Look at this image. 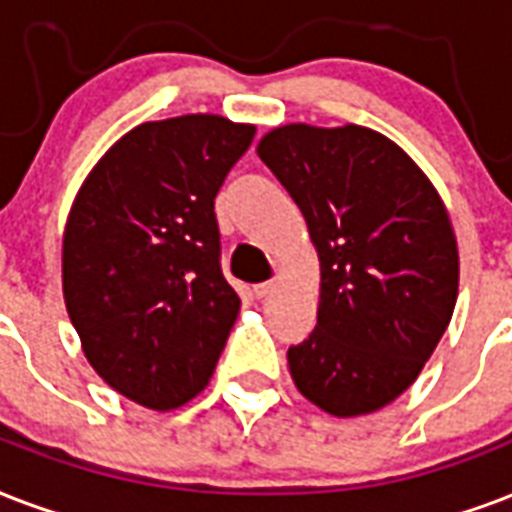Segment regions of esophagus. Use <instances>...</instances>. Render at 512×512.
Returning a JSON list of instances; mask_svg holds the SVG:
<instances>
[{
  "label": "esophagus",
  "mask_w": 512,
  "mask_h": 512,
  "mask_svg": "<svg viewBox=\"0 0 512 512\" xmlns=\"http://www.w3.org/2000/svg\"><path fill=\"white\" fill-rule=\"evenodd\" d=\"M277 288L275 280H267V283H259V285H253V296L256 299H267V296H272Z\"/></svg>",
  "instance_id": "esophagus-1"
}]
</instances>
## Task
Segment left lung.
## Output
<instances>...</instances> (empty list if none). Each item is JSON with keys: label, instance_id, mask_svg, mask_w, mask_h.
<instances>
[{"label": "left lung", "instance_id": "1", "mask_svg": "<svg viewBox=\"0 0 512 512\" xmlns=\"http://www.w3.org/2000/svg\"><path fill=\"white\" fill-rule=\"evenodd\" d=\"M259 157L320 256L318 326L288 347L299 392L334 417L387 406L417 379L457 304L449 213L406 152L358 125H285Z\"/></svg>", "mask_w": 512, "mask_h": 512}]
</instances>
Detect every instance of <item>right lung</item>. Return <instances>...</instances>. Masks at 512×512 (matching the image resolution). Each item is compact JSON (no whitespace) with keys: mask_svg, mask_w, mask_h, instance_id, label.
I'll return each mask as SVG.
<instances>
[{"mask_svg":"<svg viewBox=\"0 0 512 512\" xmlns=\"http://www.w3.org/2000/svg\"><path fill=\"white\" fill-rule=\"evenodd\" d=\"M256 128L213 114L144 122L90 170L63 235V296L90 366L168 411L208 384L240 296L213 200Z\"/></svg>","mask_w":512,"mask_h":512,"instance_id":"add662e5","label":"right lung"}]
</instances>
